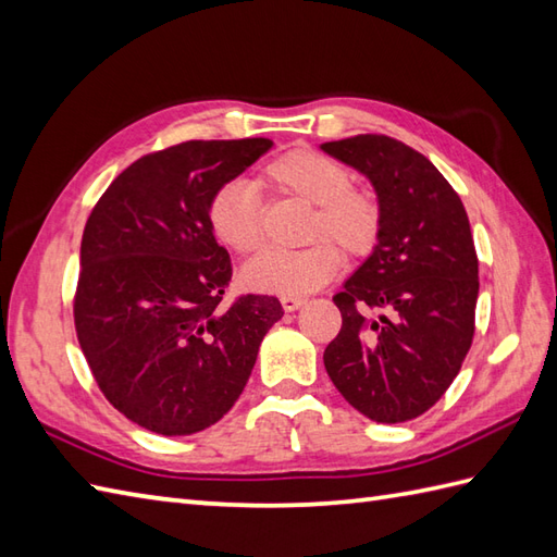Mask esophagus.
Wrapping results in <instances>:
<instances>
[{
  "instance_id": "obj_1",
  "label": "esophagus",
  "mask_w": 557,
  "mask_h": 557,
  "mask_svg": "<svg viewBox=\"0 0 557 557\" xmlns=\"http://www.w3.org/2000/svg\"><path fill=\"white\" fill-rule=\"evenodd\" d=\"M280 301H282V308L287 310V313H292V310H299L306 304L304 296H282Z\"/></svg>"
}]
</instances>
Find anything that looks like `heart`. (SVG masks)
Masks as SVG:
<instances>
[{
	"instance_id": "obj_1",
	"label": "heart",
	"mask_w": 557,
	"mask_h": 557,
	"mask_svg": "<svg viewBox=\"0 0 557 557\" xmlns=\"http://www.w3.org/2000/svg\"><path fill=\"white\" fill-rule=\"evenodd\" d=\"M265 177L273 187L315 206L310 237L330 234L354 256L374 247L380 209L366 191L351 189V173L344 165L315 151H289L265 168ZM209 225L213 237L230 251H256L263 242L258 187L242 177L225 183L209 203ZM331 240L315 239L304 249H268L244 265L242 280L258 294L313 292L342 265V253Z\"/></svg>"
}]
</instances>
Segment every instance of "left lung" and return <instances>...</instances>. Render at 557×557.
<instances>
[{
  "instance_id": "8db88e82",
  "label": "left lung",
  "mask_w": 557,
  "mask_h": 557,
  "mask_svg": "<svg viewBox=\"0 0 557 557\" xmlns=\"http://www.w3.org/2000/svg\"><path fill=\"white\" fill-rule=\"evenodd\" d=\"M320 149L363 173L380 203L377 244L334 294L342 330L322 360L358 412L406 422L444 396L470 351L480 294L470 220L448 180L404 141L356 135Z\"/></svg>"
}]
</instances>
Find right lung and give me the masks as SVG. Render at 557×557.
I'll return each instance as SVG.
<instances>
[{
    "instance_id": "1",
    "label": "right lung",
    "mask_w": 557,
    "mask_h": 557,
    "mask_svg": "<svg viewBox=\"0 0 557 557\" xmlns=\"http://www.w3.org/2000/svg\"><path fill=\"white\" fill-rule=\"evenodd\" d=\"M270 147L263 137L191 139L147 153L87 218L77 342L109 404L149 432L187 436L223 418L284 315L275 296L223 306L232 263L209 225L213 194Z\"/></svg>"
}]
</instances>
